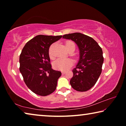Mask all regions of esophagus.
<instances>
[{
    "mask_svg": "<svg viewBox=\"0 0 126 126\" xmlns=\"http://www.w3.org/2000/svg\"><path fill=\"white\" fill-rule=\"evenodd\" d=\"M65 73H66L65 71H62V73L63 74H64Z\"/></svg>",
    "mask_w": 126,
    "mask_h": 126,
    "instance_id": "34e87169",
    "label": "esophagus"
}]
</instances>
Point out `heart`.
Here are the masks:
<instances>
[{
	"label": "heart",
	"mask_w": 126,
	"mask_h": 126,
	"mask_svg": "<svg viewBox=\"0 0 126 126\" xmlns=\"http://www.w3.org/2000/svg\"><path fill=\"white\" fill-rule=\"evenodd\" d=\"M53 45L51 46L49 49V55L50 58H53L54 55L52 52V48ZM65 46L66 49L69 50L71 49H75V44L72 41H67L65 42ZM73 63V60L69 58H58L55 60L53 63L54 67L61 71H66Z\"/></svg>",
	"instance_id": "obj_1"
}]
</instances>
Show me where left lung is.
<instances>
[{"mask_svg":"<svg viewBox=\"0 0 126 126\" xmlns=\"http://www.w3.org/2000/svg\"><path fill=\"white\" fill-rule=\"evenodd\" d=\"M63 38L73 40L79 50V59L72 71L70 84L77 91H88L94 86L101 74L104 61L102 48L92 38L80 33L65 34Z\"/></svg>","mask_w":126,"mask_h":126,"instance_id":"left-lung-1","label":"left lung"}]
</instances>
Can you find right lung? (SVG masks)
Returning a JSON list of instances; mask_svg holds the SVG:
<instances>
[{"label": "right lung", "instance_id": "add662e5", "mask_svg": "<svg viewBox=\"0 0 126 126\" xmlns=\"http://www.w3.org/2000/svg\"><path fill=\"white\" fill-rule=\"evenodd\" d=\"M62 37L37 35L27 43L21 52L19 71L27 86L38 95L46 96L56 89L62 73L52 68L49 49Z\"/></svg>", "mask_w": 126, "mask_h": 126}]
</instances>
